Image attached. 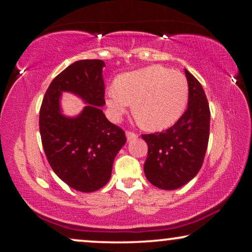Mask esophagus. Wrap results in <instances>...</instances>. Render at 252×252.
<instances>
[{"instance_id": "obj_1", "label": "esophagus", "mask_w": 252, "mask_h": 252, "mask_svg": "<svg viewBox=\"0 0 252 252\" xmlns=\"http://www.w3.org/2000/svg\"><path fill=\"white\" fill-rule=\"evenodd\" d=\"M126 136H127V140H134V139H136L137 136V134L136 133H134V132H130V130H127L126 132Z\"/></svg>"}]
</instances>
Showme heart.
<instances>
[{
  "label": "heart",
  "instance_id": "b5f03b06",
  "mask_svg": "<svg viewBox=\"0 0 252 252\" xmlns=\"http://www.w3.org/2000/svg\"><path fill=\"white\" fill-rule=\"evenodd\" d=\"M108 106L118 118L133 103V115L143 128L160 130L184 113L189 86L181 72L153 65L122 74L106 92Z\"/></svg>",
  "mask_w": 252,
  "mask_h": 252
}]
</instances>
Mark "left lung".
Segmentation results:
<instances>
[{
    "label": "left lung",
    "instance_id": "8db88e82",
    "mask_svg": "<svg viewBox=\"0 0 252 252\" xmlns=\"http://www.w3.org/2000/svg\"><path fill=\"white\" fill-rule=\"evenodd\" d=\"M189 86L188 108L173 126L160 133L143 134L148 144L144 173L154 186L173 190L201 170L208 149L210 108L204 89L185 70Z\"/></svg>",
    "mask_w": 252,
    "mask_h": 252
}]
</instances>
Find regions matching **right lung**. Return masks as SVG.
I'll use <instances>...</instances> for the list:
<instances>
[{
    "label": "right lung",
    "instance_id": "obj_1",
    "mask_svg": "<svg viewBox=\"0 0 252 252\" xmlns=\"http://www.w3.org/2000/svg\"><path fill=\"white\" fill-rule=\"evenodd\" d=\"M101 60L71 64L51 81L40 109V134L51 168L71 188L92 192L111 178L112 164L126 142L125 132L110 123L99 106L105 104ZM63 91L78 94L89 104L75 119L60 113Z\"/></svg>",
    "mask_w": 252,
    "mask_h": 252
}]
</instances>
